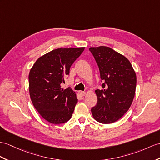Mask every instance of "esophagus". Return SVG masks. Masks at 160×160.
I'll list each match as a JSON object with an SVG mask.
<instances>
[{
	"label": "esophagus",
	"instance_id": "34e87169",
	"mask_svg": "<svg viewBox=\"0 0 160 160\" xmlns=\"http://www.w3.org/2000/svg\"><path fill=\"white\" fill-rule=\"evenodd\" d=\"M79 94H80L81 96L83 97V96L85 95V92H83V91H80V92H79Z\"/></svg>",
	"mask_w": 160,
	"mask_h": 160
}]
</instances>
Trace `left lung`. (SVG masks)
<instances>
[{
    "label": "left lung",
    "instance_id": "obj_1",
    "mask_svg": "<svg viewBox=\"0 0 160 160\" xmlns=\"http://www.w3.org/2000/svg\"><path fill=\"white\" fill-rule=\"evenodd\" d=\"M98 66L102 89L95 91L98 102L92 108L97 122L112 123L129 109L135 95L136 75L127 58L105 46L89 49Z\"/></svg>",
    "mask_w": 160,
    "mask_h": 160
}]
</instances>
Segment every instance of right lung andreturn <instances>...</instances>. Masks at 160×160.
Masks as SVG:
<instances>
[{
	"label": "right lung",
	"mask_w": 160,
	"mask_h": 160,
	"mask_svg": "<svg viewBox=\"0 0 160 160\" xmlns=\"http://www.w3.org/2000/svg\"><path fill=\"white\" fill-rule=\"evenodd\" d=\"M85 48H58L40 57L29 73V92L34 108L49 123L60 124L71 118L78 102L71 88L62 89L70 68Z\"/></svg>",
	"instance_id": "1"
}]
</instances>
